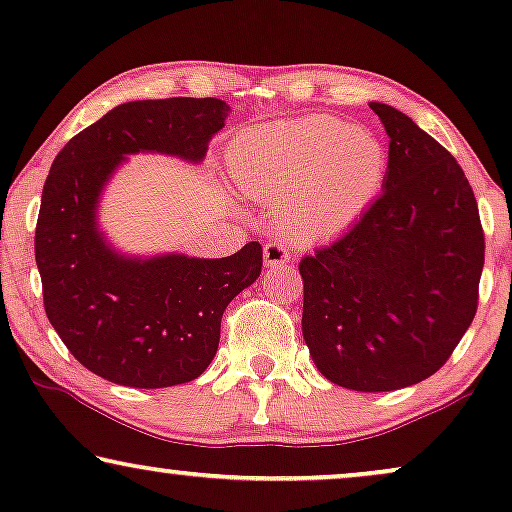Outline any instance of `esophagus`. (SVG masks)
<instances>
[{"mask_svg": "<svg viewBox=\"0 0 512 512\" xmlns=\"http://www.w3.org/2000/svg\"><path fill=\"white\" fill-rule=\"evenodd\" d=\"M263 256L268 268H284V265L291 263V254L284 242H268L263 249Z\"/></svg>", "mask_w": 512, "mask_h": 512, "instance_id": "34e87169", "label": "esophagus"}]
</instances>
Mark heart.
<instances>
[{
	"mask_svg": "<svg viewBox=\"0 0 512 512\" xmlns=\"http://www.w3.org/2000/svg\"><path fill=\"white\" fill-rule=\"evenodd\" d=\"M228 160L237 186L282 207V223L303 240L335 235L356 221L387 170L377 137L324 116L247 130Z\"/></svg>",
	"mask_w": 512,
	"mask_h": 512,
	"instance_id": "1",
	"label": "heart"
}]
</instances>
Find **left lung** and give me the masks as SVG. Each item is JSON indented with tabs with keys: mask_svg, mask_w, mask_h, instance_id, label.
I'll list each match as a JSON object with an SVG mask.
<instances>
[{
	"mask_svg": "<svg viewBox=\"0 0 512 512\" xmlns=\"http://www.w3.org/2000/svg\"><path fill=\"white\" fill-rule=\"evenodd\" d=\"M370 109L389 135L382 193L300 261L303 338L326 380L394 391L443 368L471 326L485 233L452 153L403 111Z\"/></svg>",
	"mask_w": 512,
	"mask_h": 512,
	"instance_id": "obj_1",
	"label": "left lung"
}]
</instances>
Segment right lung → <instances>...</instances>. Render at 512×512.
Returning <instances> with one entry per match:
<instances>
[{
	"label": "right lung",
	"instance_id": "obj_1",
	"mask_svg": "<svg viewBox=\"0 0 512 512\" xmlns=\"http://www.w3.org/2000/svg\"><path fill=\"white\" fill-rule=\"evenodd\" d=\"M228 111L216 97L125 102L53 160L34 233L46 317L74 359L104 380L160 389L200 377L228 303L261 275L258 242L226 258H125L95 221L102 188L128 153L200 163Z\"/></svg>",
	"mask_w": 512,
	"mask_h": 512
}]
</instances>
